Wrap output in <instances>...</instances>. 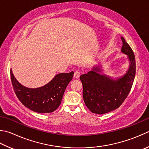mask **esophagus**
<instances>
[{"label": "esophagus", "mask_w": 149, "mask_h": 149, "mask_svg": "<svg viewBox=\"0 0 149 149\" xmlns=\"http://www.w3.org/2000/svg\"><path fill=\"white\" fill-rule=\"evenodd\" d=\"M81 75V72L79 70H76L74 72V77L79 78Z\"/></svg>", "instance_id": "esophagus-1"}]
</instances>
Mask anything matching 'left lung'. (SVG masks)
<instances>
[{
    "mask_svg": "<svg viewBox=\"0 0 149 149\" xmlns=\"http://www.w3.org/2000/svg\"><path fill=\"white\" fill-rule=\"evenodd\" d=\"M121 52L128 55L130 66L127 74L113 80L94 67L92 70L80 76L83 84V100L87 108L94 113L103 114L118 109L123 103L132 88L136 74V60L132 48L123 37Z\"/></svg>",
    "mask_w": 149,
    "mask_h": 149,
    "instance_id": "obj_1",
    "label": "left lung"
}]
</instances>
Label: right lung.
I'll return each mask as SVG.
<instances>
[{"instance_id":"right-lung-1","label":"right lung","mask_w":149,"mask_h":149,"mask_svg":"<svg viewBox=\"0 0 149 149\" xmlns=\"http://www.w3.org/2000/svg\"><path fill=\"white\" fill-rule=\"evenodd\" d=\"M10 75L15 93L25 107L36 112L49 113L59 107L66 86L72 79L74 72L57 74L50 82L37 88L22 86L14 77L11 70Z\"/></svg>"}]
</instances>
